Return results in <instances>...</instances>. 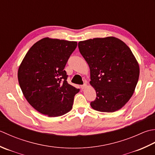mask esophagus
I'll use <instances>...</instances> for the list:
<instances>
[{"label":"esophagus","instance_id":"34e87169","mask_svg":"<svg viewBox=\"0 0 155 155\" xmlns=\"http://www.w3.org/2000/svg\"><path fill=\"white\" fill-rule=\"evenodd\" d=\"M86 87H87V84L86 83H84L83 85H81V89H84V88H86Z\"/></svg>","mask_w":155,"mask_h":155}]
</instances>
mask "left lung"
<instances>
[{
    "instance_id": "8db88e82",
    "label": "left lung",
    "mask_w": 155,
    "mask_h": 155,
    "mask_svg": "<svg viewBox=\"0 0 155 155\" xmlns=\"http://www.w3.org/2000/svg\"><path fill=\"white\" fill-rule=\"evenodd\" d=\"M81 55L90 69V84L96 92L93 109L113 112L130 100L140 69L130 49L116 37L94 38L78 43Z\"/></svg>"
}]
</instances>
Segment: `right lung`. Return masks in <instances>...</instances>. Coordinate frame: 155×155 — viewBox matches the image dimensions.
<instances>
[{"label": "right lung", "mask_w": 155, "mask_h": 155, "mask_svg": "<svg viewBox=\"0 0 155 155\" xmlns=\"http://www.w3.org/2000/svg\"><path fill=\"white\" fill-rule=\"evenodd\" d=\"M77 42L44 38L27 53L18 80L25 98L38 112L57 117L70 111L77 89L67 81L64 70Z\"/></svg>", "instance_id": "right-lung-1"}]
</instances>
